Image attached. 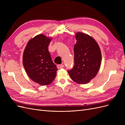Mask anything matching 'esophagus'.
Wrapping results in <instances>:
<instances>
[{"label": "esophagus", "mask_w": 125, "mask_h": 125, "mask_svg": "<svg viewBox=\"0 0 125 125\" xmlns=\"http://www.w3.org/2000/svg\"><path fill=\"white\" fill-rule=\"evenodd\" d=\"M57 68L58 69H61V68H62L64 67V65H58L57 66Z\"/></svg>", "instance_id": "1"}]
</instances>
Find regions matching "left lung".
I'll list each match as a JSON object with an SVG mask.
<instances>
[{"label":"left lung","instance_id":"1","mask_svg":"<svg viewBox=\"0 0 125 125\" xmlns=\"http://www.w3.org/2000/svg\"><path fill=\"white\" fill-rule=\"evenodd\" d=\"M74 46V64L68 70L72 80L78 84H86L96 76L102 60L99 45L91 36L81 32L75 35Z\"/></svg>","mask_w":125,"mask_h":125}]
</instances>
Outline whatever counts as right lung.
I'll return each instance as SVG.
<instances>
[{
	"instance_id": "1",
	"label": "right lung",
	"mask_w": 125,
	"mask_h": 125,
	"mask_svg": "<svg viewBox=\"0 0 125 125\" xmlns=\"http://www.w3.org/2000/svg\"><path fill=\"white\" fill-rule=\"evenodd\" d=\"M52 39L42 34L30 40L23 55V65L26 73L34 82L41 85L53 81L57 70L48 50Z\"/></svg>"
}]
</instances>
